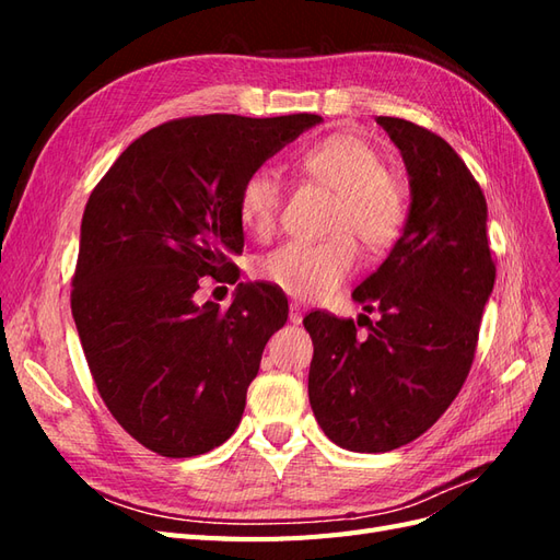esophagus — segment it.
<instances>
[{"label":"esophagus","mask_w":560,"mask_h":560,"mask_svg":"<svg viewBox=\"0 0 560 560\" xmlns=\"http://www.w3.org/2000/svg\"><path fill=\"white\" fill-rule=\"evenodd\" d=\"M290 322H292V325H301V322H303V311H301L299 303H292V306H290Z\"/></svg>","instance_id":"34e87169"}]
</instances>
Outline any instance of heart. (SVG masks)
I'll use <instances>...</instances> for the list:
<instances>
[{
    "label": "heart",
    "instance_id": "obj_1",
    "mask_svg": "<svg viewBox=\"0 0 560 560\" xmlns=\"http://www.w3.org/2000/svg\"><path fill=\"white\" fill-rule=\"evenodd\" d=\"M301 171L336 194L327 243H287L268 252L257 273L280 292L303 301L331 296L358 264V238L371 249L393 245L406 224L409 200L404 184L383 167L381 151L362 135L334 132L299 159ZM282 206V182L273 167H257L241 186L243 226L268 238Z\"/></svg>",
    "mask_w": 560,
    "mask_h": 560
}]
</instances>
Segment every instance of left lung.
<instances>
[{
  "label": "left lung",
  "instance_id": "obj_1",
  "mask_svg": "<svg viewBox=\"0 0 560 560\" xmlns=\"http://www.w3.org/2000/svg\"><path fill=\"white\" fill-rule=\"evenodd\" d=\"M376 124L399 149L411 189L399 241L352 292L381 319L366 317L364 338L352 319L319 311L303 319L313 413L334 444L354 453L395 451L442 418L469 374L495 284L486 198L463 159L404 118Z\"/></svg>",
  "mask_w": 560,
  "mask_h": 560
}]
</instances>
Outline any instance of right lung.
Instances as JSON below:
<instances>
[{
	"instance_id": "obj_1",
	"label": "right lung",
	"mask_w": 560,
	"mask_h": 560,
	"mask_svg": "<svg viewBox=\"0 0 560 560\" xmlns=\"http://www.w3.org/2000/svg\"><path fill=\"white\" fill-rule=\"evenodd\" d=\"M317 114L191 116L135 140L93 189L81 219L72 317L107 409L165 457L208 453L241 425L261 352L287 299L235 287L229 311L194 294L233 273L243 252L241 186L317 126Z\"/></svg>"
}]
</instances>
